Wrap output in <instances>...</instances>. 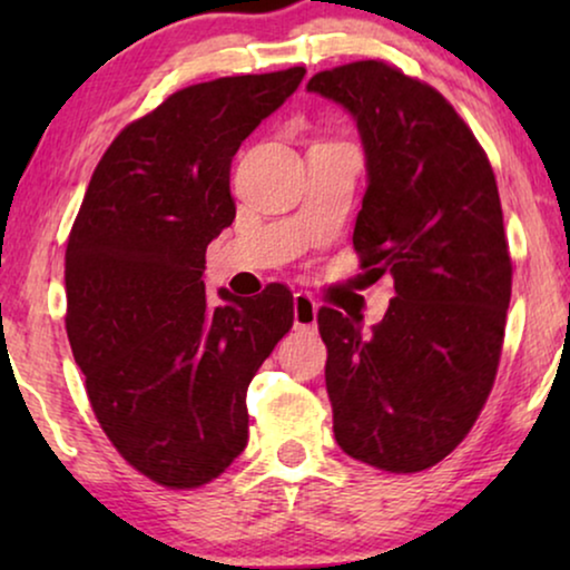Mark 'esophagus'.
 I'll list each match as a JSON object with an SVG mask.
<instances>
[{
    "mask_svg": "<svg viewBox=\"0 0 570 570\" xmlns=\"http://www.w3.org/2000/svg\"><path fill=\"white\" fill-rule=\"evenodd\" d=\"M316 314H318V303L311 298L308 293H295L293 295V324L295 330H316Z\"/></svg>",
    "mask_w": 570,
    "mask_h": 570,
    "instance_id": "34e87169",
    "label": "esophagus"
}]
</instances>
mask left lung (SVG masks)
Wrapping results in <instances>:
<instances>
[{
    "label": "left lung",
    "instance_id": "1",
    "mask_svg": "<svg viewBox=\"0 0 570 570\" xmlns=\"http://www.w3.org/2000/svg\"><path fill=\"white\" fill-rule=\"evenodd\" d=\"M306 90L355 119L368 186L353 246L396 293L371 332L318 311L334 439L379 470H428L470 433L501 361L511 256L493 168L439 90L384 61Z\"/></svg>",
    "mask_w": 570,
    "mask_h": 570
}]
</instances>
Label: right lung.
Listing matches in <instances>:
<instances>
[{
	"instance_id": "add662e5",
	"label": "right lung",
	"mask_w": 570,
	"mask_h": 570,
	"mask_svg": "<svg viewBox=\"0 0 570 570\" xmlns=\"http://www.w3.org/2000/svg\"><path fill=\"white\" fill-rule=\"evenodd\" d=\"M303 67L220 77L170 96L114 139L65 256L67 334L119 454L199 488L246 449V389L293 326V295L205 293V252L236 217L230 160L298 90Z\"/></svg>"
}]
</instances>
